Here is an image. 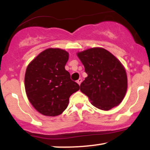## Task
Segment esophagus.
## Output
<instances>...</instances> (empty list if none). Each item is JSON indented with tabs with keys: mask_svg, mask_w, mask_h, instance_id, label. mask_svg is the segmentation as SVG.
Returning <instances> with one entry per match:
<instances>
[{
	"mask_svg": "<svg viewBox=\"0 0 150 150\" xmlns=\"http://www.w3.org/2000/svg\"><path fill=\"white\" fill-rule=\"evenodd\" d=\"M82 79H81V78H79L78 79V80H77V84H78V85H80V84H81V82H82Z\"/></svg>",
	"mask_w": 150,
	"mask_h": 150,
	"instance_id": "obj_1",
	"label": "esophagus"
}]
</instances>
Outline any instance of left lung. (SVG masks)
<instances>
[{"mask_svg":"<svg viewBox=\"0 0 150 150\" xmlns=\"http://www.w3.org/2000/svg\"><path fill=\"white\" fill-rule=\"evenodd\" d=\"M77 55L87 74L80 91L93 106L108 111L119 104L128 86L126 72L120 62L102 48H92Z\"/></svg>","mask_w":150,"mask_h":150,"instance_id":"1","label":"left lung"}]
</instances>
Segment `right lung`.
<instances>
[{
	"label": "right lung",
	"mask_w": 150,
	"mask_h": 150,
	"mask_svg": "<svg viewBox=\"0 0 150 150\" xmlns=\"http://www.w3.org/2000/svg\"><path fill=\"white\" fill-rule=\"evenodd\" d=\"M68 53L60 49L42 51L29 64L25 77V91L34 108L43 115L56 116L68 106L69 97L80 89L65 69Z\"/></svg>",
	"instance_id": "right-lung-1"
}]
</instances>
